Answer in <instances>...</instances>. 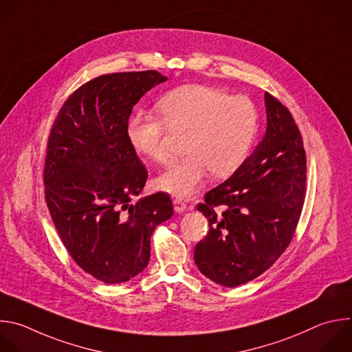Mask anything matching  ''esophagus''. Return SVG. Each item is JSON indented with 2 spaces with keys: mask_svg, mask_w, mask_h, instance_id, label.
Masks as SVG:
<instances>
[{
  "mask_svg": "<svg viewBox=\"0 0 352 352\" xmlns=\"http://www.w3.org/2000/svg\"><path fill=\"white\" fill-rule=\"evenodd\" d=\"M173 203H174V210L177 212H184L188 210V204L185 201H182L181 199H174Z\"/></svg>",
  "mask_w": 352,
  "mask_h": 352,
  "instance_id": "obj_1",
  "label": "esophagus"
}]
</instances>
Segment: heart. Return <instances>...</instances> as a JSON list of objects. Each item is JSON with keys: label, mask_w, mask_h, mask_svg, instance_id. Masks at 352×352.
<instances>
[{"label": "heart", "mask_w": 352, "mask_h": 352, "mask_svg": "<svg viewBox=\"0 0 352 352\" xmlns=\"http://www.w3.org/2000/svg\"><path fill=\"white\" fill-rule=\"evenodd\" d=\"M159 114L137 111L127 124L130 145L140 155L164 164L168 131L184 134L185 155L159 177L157 185L177 196L189 197L203 184L207 173L226 177L246 160L258 133L260 111L246 95L192 84L163 95Z\"/></svg>", "instance_id": "heart-1"}]
</instances>
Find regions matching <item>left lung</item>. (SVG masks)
Here are the masks:
<instances>
[{
	"label": "left lung",
	"mask_w": 352,
	"mask_h": 352,
	"mask_svg": "<svg viewBox=\"0 0 352 352\" xmlns=\"http://www.w3.org/2000/svg\"><path fill=\"white\" fill-rule=\"evenodd\" d=\"M267 131L245 163L204 195L208 233L195 248L199 271L225 287L264 274L290 245L302 211L307 156L290 110L265 92Z\"/></svg>",
	"instance_id": "obj_1"
}]
</instances>
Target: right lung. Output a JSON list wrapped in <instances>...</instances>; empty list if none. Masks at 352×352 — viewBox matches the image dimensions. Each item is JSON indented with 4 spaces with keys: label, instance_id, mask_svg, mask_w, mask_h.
<instances>
[{
    "label": "right lung",
    "instance_id": "right-lung-1",
    "mask_svg": "<svg viewBox=\"0 0 352 352\" xmlns=\"http://www.w3.org/2000/svg\"><path fill=\"white\" fill-rule=\"evenodd\" d=\"M167 77L156 70L102 74L78 87L52 124L44 166L45 201L74 263L113 285L142 272L151 236L173 215L168 195L131 204L148 171L127 138L134 104Z\"/></svg>",
    "mask_w": 352,
    "mask_h": 352
}]
</instances>
